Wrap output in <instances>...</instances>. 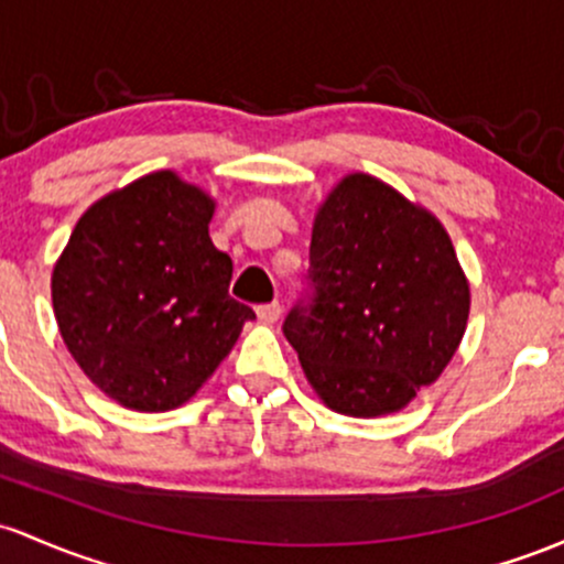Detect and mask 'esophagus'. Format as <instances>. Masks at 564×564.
<instances>
[{"label":"esophagus","instance_id":"esophagus-1","mask_svg":"<svg viewBox=\"0 0 564 564\" xmlns=\"http://www.w3.org/2000/svg\"><path fill=\"white\" fill-rule=\"evenodd\" d=\"M257 315L264 321V324H275L281 318V305L278 302H268V305H259Z\"/></svg>","mask_w":564,"mask_h":564}]
</instances>
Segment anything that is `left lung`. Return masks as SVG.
<instances>
[{
    "mask_svg": "<svg viewBox=\"0 0 564 564\" xmlns=\"http://www.w3.org/2000/svg\"><path fill=\"white\" fill-rule=\"evenodd\" d=\"M468 307L442 221L380 178L350 173L315 214L307 292L283 334L329 410L377 417L436 382Z\"/></svg>",
    "mask_w": 564,
    "mask_h": 564,
    "instance_id": "8db88e82",
    "label": "left lung"
}]
</instances>
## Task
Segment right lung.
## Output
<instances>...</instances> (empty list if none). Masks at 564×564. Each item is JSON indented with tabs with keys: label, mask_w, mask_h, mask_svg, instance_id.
Segmentation results:
<instances>
[{
	"label": "right lung",
	"mask_w": 564,
	"mask_h": 564,
	"mask_svg": "<svg viewBox=\"0 0 564 564\" xmlns=\"http://www.w3.org/2000/svg\"><path fill=\"white\" fill-rule=\"evenodd\" d=\"M214 200L173 171L93 203L53 268L61 337L93 386L128 410H176L232 350L253 311L230 296Z\"/></svg>",
	"instance_id": "obj_1"
}]
</instances>
